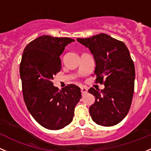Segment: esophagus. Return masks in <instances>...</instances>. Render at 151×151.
Returning <instances> with one entry per match:
<instances>
[{
    "instance_id": "1",
    "label": "esophagus",
    "mask_w": 151,
    "mask_h": 151,
    "mask_svg": "<svg viewBox=\"0 0 151 151\" xmlns=\"http://www.w3.org/2000/svg\"><path fill=\"white\" fill-rule=\"evenodd\" d=\"M81 92H82V94H86L87 92V87H82V88H81Z\"/></svg>"
}]
</instances>
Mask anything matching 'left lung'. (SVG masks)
Segmentation results:
<instances>
[{"label": "left lung", "instance_id": "left-lung-1", "mask_svg": "<svg viewBox=\"0 0 151 151\" xmlns=\"http://www.w3.org/2000/svg\"><path fill=\"white\" fill-rule=\"evenodd\" d=\"M77 41L93 55L96 82L105 83L103 89L92 87L88 90L95 97L89 107L92 120L102 126L117 125L128 113L134 92L135 66L128 49L123 42L105 34Z\"/></svg>", "mask_w": 151, "mask_h": 151}]
</instances>
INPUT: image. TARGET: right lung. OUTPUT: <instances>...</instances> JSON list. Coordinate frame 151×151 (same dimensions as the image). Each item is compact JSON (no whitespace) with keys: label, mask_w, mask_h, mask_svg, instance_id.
Listing matches in <instances>:
<instances>
[{"label":"right lung","mask_w":151,"mask_h":151,"mask_svg":"<svg viewBox=\"0 0 151 151\" xmlns=\"http://www.w3.org/2000/svg\"><path fill=\"white\" fill-rule=\"evenodd\" d=\"M72 41L44 35L31 41L23 52L19 69L25 103L36 121L49 130L69 125L82 97L77 86L69 84L59 90L51 82L62 69L61 54Z\"/></svg>","instance_id":"obj_1"}]
</instances>
